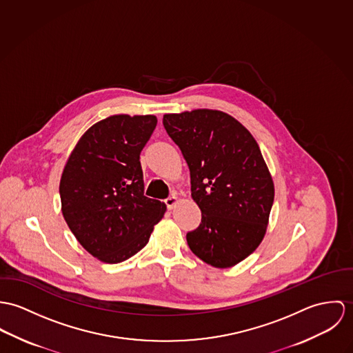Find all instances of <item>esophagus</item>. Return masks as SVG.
Listing matches in <instances>:
<instances>
[{"instance_id":"34e87169","label":"esophagus","mask_w":353,"mask_h":353,"mask_svg":"<svg viewBox=\"0 0 353 353\" xmlns=\"http://www.w3.org/2000/svg\"><path fill=\"white\" fill-rule=\"evenodd\" d=\"M177 203H179V197L176 195H172L165 200V204H166V207H168L169 210H172Z\"/></svg>"}]
</instances>
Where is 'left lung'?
Masks as SVG:
<instances>
[{
    "instance_id": "left-lung-1",
    "label": "left lung",
    "mask_w": 353,
    "mask_h": 353,
    "mask_svg": "<svg viewBox=\"0 0 353 353\" xmlns=\"http://www.w3.org/2000/svg\"><path fill=\"white\" fill-rule=\"evenodd\" d=\"M191 173L201 223L190 249L215 268L234 267L261 243L274 204L270 169L253 135L226 112L194 110L163 115Z\"/></svg>"
}]
</instances>
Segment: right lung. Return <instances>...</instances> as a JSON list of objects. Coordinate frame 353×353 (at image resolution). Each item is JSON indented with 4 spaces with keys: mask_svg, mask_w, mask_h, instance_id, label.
Listing matches in <instances>:
<instances>
[{
    "mask_svg": "<svg viewBox=\"0 0 353 353\" xmlns=\"http://www.w3.org/2000/svg\"><path fill=\"white\" fill-rule=\"evenodd\" d=\"M154 115H112L89 127L68 158L59 183L63 218L82 248L118 264L146 246L165 203L143 195L139 154Z\"/></svg>",
    "mask_w": 353,
    "mask_h": 353,
    "instance_id": "right-lung-1",
    "label": "right lung"
}]
</instances>
